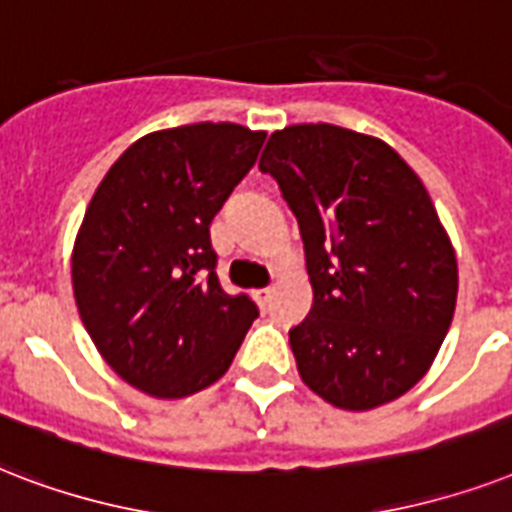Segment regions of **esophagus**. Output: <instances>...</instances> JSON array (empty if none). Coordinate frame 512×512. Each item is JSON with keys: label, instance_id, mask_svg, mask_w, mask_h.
<instances>
[{"label": "esophagus", "instance_id": "esophagus-1", "mask_svg": "<svg viewBox=\"0 0 512 512\" xmlns=\"http://www.w3.org/2000/svg\"><path fill=\"white\" fill-rule=\"evenodd\" d=\"M272 296H275V288H259V291H256V301H259V307H267L269 301H272Z\"/></svg>", "mask_w": 512, "mask_h": 512}]
</instances>
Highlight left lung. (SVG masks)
<instances>
[{
  "mask_svg": "<svg viewBox=\"0 0 512 512\" xmlns=\"http://www.w3.org/2000/svg\"><path fill=\"white\" fill-rule=\"evenodd\" d=\"M299 221L312 310L288 331L304 384L347 411L427 374L457 307V256L425 184L392 146L291 125L259 160Z\"/></svg>",
  "mask_w": 512,
  "mask_h": 512,
  "instance_id": "left-lung-1",
  "label": "left lung"
}]
</instances>
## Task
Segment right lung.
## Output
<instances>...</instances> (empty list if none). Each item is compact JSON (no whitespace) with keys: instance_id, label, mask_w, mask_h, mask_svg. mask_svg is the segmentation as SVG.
<instances>
[{"instance_id":"add662e5","label":"right lung","mask_w":512,"mask_h":512,"mask_svg":"<svg viewBox=\"0 0 512 512\" xmlns=\"http://www.w3.org/2000/svg\"><path fill=\"white\" fill-rule=\"evenodd\" d=\"M267 133L235 122L157 130L122 152L71 253L79 318L136 390L186 398L227 374L259 310L216 277L211 221Z\"/></svg>"}]
</instances>
